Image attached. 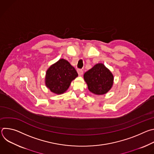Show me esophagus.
<instances>
[{
    "mask_svg": "<svg viewBox=\"0 0 154 154\" xmlns=\"http://www.w3.org/2000/svg\"><path fill=\"white\" fill-rule=\"evenodd\" d=\"M77 72H78V74L79 75H82L83 74V71L82 69H77Z\"/></svg>",
    "mask_w": 154,
    "mask_h": 154,
    "instance_id": "34e87169",
    "label": "esophagus"
}]
</instances>
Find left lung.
Wrapping results in <instances>:
<instances>
[{"mask_svg": "<svg viewBox=\"0 0 154 154\" xmlns=\"http://www.w3.org/2000/svg\"><path fill=\"white\" fill-rule=\"evenodd\" d=\"M90 91L97 95L106 94L112 88L113 75L102 63H98L83 75Z\"/></svg>", "mask_w": 154, "mask_h": 154, "instance_id": "8db88e82", "label": "left lung"}]
</instances>
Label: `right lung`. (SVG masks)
<instances>
[{
    "mask_svg": "<svg viewBox=\"0 0 154 154\" xmlns=\"http://www.w3.org/2000/svg\"><path fill=\"white\" fill-rule=\"evenodd\" d=\"M78 76L75 68L64 59L51 65L46 71L45 83L52 93L61 94L66 91L71 82Z\"/></svg>",
    "mask_w": 154,
    "mask_h": 154,
    "instance_id": "1",
    "label": "right lung"
}]
</instances>
